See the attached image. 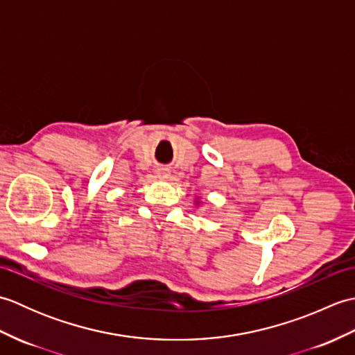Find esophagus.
Wrapping results in <instances>:
<instances>
[{
	"label": "esophagus",
	"instance_id": "esophagus-1",
	"mask_svg": "<svg viewBox=\"0 0 355 355\" xmlns=\"http://www.w3.org/2000/svg\"><path fill=\"white\" fill-rule=\"evenodd\" d=\"M155 173H157V177L160 178V180H168L169 178V171L166 169V168H157V171H155Z\"/></svg>",
	"mask_w": 355,
	"mask_h": 355
}]
</instances>
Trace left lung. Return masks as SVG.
Returning <instances> with one entry per match:
<instances>
[{"mask_svg":"<svg viewBox=\"0 0 355 355\" xmlns=\"http://www.w3.org/2000/svg\"><path fill=\"white\" fill-rule=\"evenodd\" d=\"M200 202H201V201H200V198H198V200H195V205H197V206H200Z\"/></svg>","mask_w":355,"mask_h":355,"instance_id":"obj_1","label":"left lung"}]
</instances>
